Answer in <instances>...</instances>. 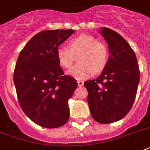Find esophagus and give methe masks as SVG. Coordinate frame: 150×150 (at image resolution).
Returning <instances> with one entry per match:
<instances>
[{
	"mask_svg": "<svg viewBox=\"0 0 150 150\" xmlns=\"http://www.w3.org/2000/svg\"><path fill=\"white\" fill-rule=\"evenodd\" d=\"M84 85V82L83 81H78V86H79V87H81V86H83Z\"/></svg>",
	"mask_w": 150,
	"mask_h": 150,
	"instance_id": "1",
	"label": "esophagus"
}]
</instances>
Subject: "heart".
I'll list each match as a JSON object with an SVG mask.
<instances>
[{
  "mask_svg": "<svg viewBox=\"0 0 150 150\" xmlns=\"http://www.w3.org/2000/svg\"><path fill=\"white\" fill-rule=\"evenodd\" d=\"M69 47L60 46L57 49V58L63 69H69L78 57L79 64L69 71V75L77 79H85L102 71L109 61L108 46L98 41L94 36L80 35L69 42Z\"/></svg>",
  "mask_w": 150,
  "mask_h": 150,
  "instance_id": "obj_1",
  "label": "heart"
}]
</instances>
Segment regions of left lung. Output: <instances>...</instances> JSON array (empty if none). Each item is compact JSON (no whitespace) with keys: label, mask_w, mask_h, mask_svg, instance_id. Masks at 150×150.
<instances>
[{"label":"left lung","mask_w":150,"mask_h":150,"mask_svg":"<svg viewBox=\"0 0 150 150\" xmlns=\"http://www.w3.org/2000/svg\"><path fill=\"white\" fill-rule=\"evenodd\" d=\"M109 44V61L94 80L84 82L92 118L108 124L125 117L134 103L140 72L134 51L127 41L112 29L101 30Z\"/></svg>","instance_id":"8db88e82"}]
</instances>
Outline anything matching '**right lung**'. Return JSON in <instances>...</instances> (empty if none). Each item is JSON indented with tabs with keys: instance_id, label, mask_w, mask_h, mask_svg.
I'll return each instance as SVG.
<instances>
[{
	"instance_id": "obj_1",
	"label": "right lung",
	"mask_w": 150,
	"mask_h": 150,
	"mask_svg": "<svg viewBox=\"0 0 150 150\" xmlns=\"http://www.w3.org/2000/svg\"><path fill=\"white\" fill-rule=\"evenodd\" d=\"M69 30L38 33L18 56L14 82L18 103L35 123L58 128L69 119L68 101L77 88L74 78L64 75L57 58V49L73 34Z\"/></svg>"
}]
</instances>
